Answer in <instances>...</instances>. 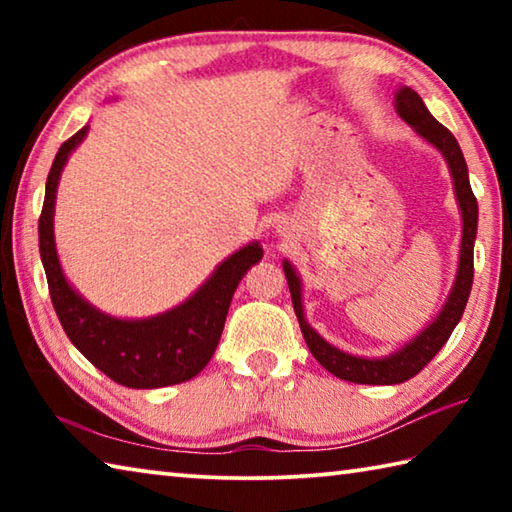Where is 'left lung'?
<instances>
[{
    "label": "left lung",
    "mask_w": 512,
    "mask_h": 512,
    "mask_svg": "<svg viewBox=\"0 0 512 512\" xmlns=\"http://www.w3.org/2000/svg\"><path fill=\"white\" fill-rule=\"evenodd\" d=\"M395 110L406 124H409L415 133H418L424 142L438 149L447 162V169L452 173L454 183V196L461 210L463 232H461V250H458V268L449 296L445 298L443 309L438 311L431 323L406 341L402 348L386 354V357H359V354L343 352L329 341H325L314 327L307 323L305 307H302V282L289 259H284L282 268L287 275L293 311H296L298 323L305 336L309 352L325 370L332 372L334 377L352 381V384H372V386H388V384H402V381L411 379L427 366V363L436 357L440 348L452 336L454 327L461 320L467 298L472 291L474 280V239H476V225H479V205L470 187V176H467V164L463 158L461 146H458L456 137L433 119L431 112L424 106L420 94L400 85L395 92Z\"/></svg>",
    "instance_id": "obj_1"
}]
</instances>
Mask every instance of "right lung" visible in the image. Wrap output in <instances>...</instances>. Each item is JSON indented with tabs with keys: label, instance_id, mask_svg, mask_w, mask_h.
Here are the masks:
<instances>
[{
	"label": "right lung",
	"instance_id": "1",
	"mask_svg": "<svg viewBox=\"0 0 512 512\" xmlns=\"http://www.w3.org/2000/svg\"><path fill=\"white\" fill-rule=\"evenodd\" d=\"M88 131L90 126H83L60 146L47 176L38 241L51 305L74 348L117 384L128 388L183 384L210 363L241 277L262 259L264 250L259 241H250L248 246L225 257L192 296L162 314L149 318H117L94 307L69 284L60 266L54 237L60 173Z\"/></svg>",
	"mask_w": 512,
	"mask_h": 512
}]
</instances>
